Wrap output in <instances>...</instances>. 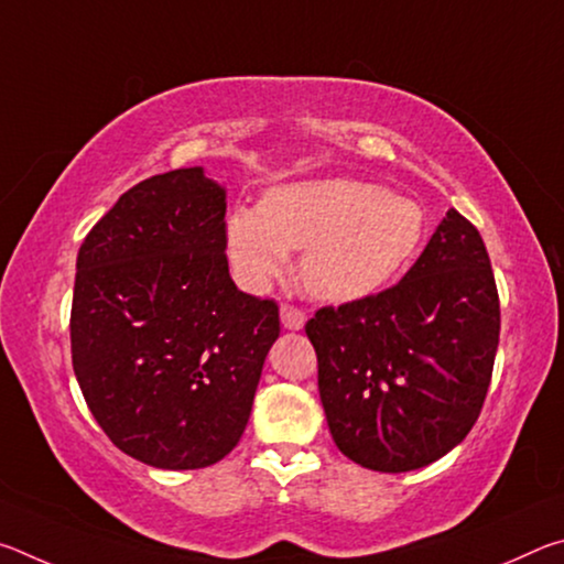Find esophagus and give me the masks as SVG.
Segmentation results:
<instances>
[{"label":"esophagus","mask_w":564,"mask_h":564,"mask_svg":"<svg viewBox=\"0 0 564 564\" xmlns=\"http://www.w3.org/2000/svg\"><path fill=\"white\" fill-rule=\"evenodd\" d=\"M281 323H283V328H289V330H301L305 323L303 308H299V305H291V303H281Z\"/></svg>","instance_id":"obj_1"}]
</instances>
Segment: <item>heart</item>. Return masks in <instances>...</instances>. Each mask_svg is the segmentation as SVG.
I'll return each instance as SVG.
<instances>
[{
	"label": "heart",
	"mask_w": 564,
	"mask_h": 564,
	"mask_svg": "<svg viewBox=\"0 0 564 564\" xmlns=\"http://www.w3.org/2000/svg\"><path fill=\"white\" fill-rule=\"evenodd\" d=\"M413 198L370 181L328 176L265 191L259 208L236 206L226 248L238 279L263 289L303 251L299 275L316 299L348 303L378 291L413 259L425 236Z\"/></svg>",
	"instance_id": "1"
}]
</instances>
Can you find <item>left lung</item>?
I'll return each instance as SVG.
<instances>
[{
    "instance_id": "8db88e82",
    "label": "left lung",
    "mask_w": 564,
    "mask_h": 564,
    "mask_svg": "<svg viewBox=\"0 0 564 564\" xmlns=\"http://www.w3.org/2000/svg\"><path fill=\"white\" fill-rule=\"evenodd\" d=\"M318 390L338 451L378 473H408L473 431L500 340V299L482 236L455 208L390 289L308 323Z\"/></svg>"
}]
</instances>
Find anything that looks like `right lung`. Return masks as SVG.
I'll use <instances>...</instances> for the list:
<instances>
[{
  "label": "right lung",
  "instance_id": "right-lung-1",
  "mask_svg": "<svg viewBox=\"0 0 564 564\" xmlns=\"http://www.w3.org/2000/svg\"><path fill=\"white\" fill-rule=\"evenodd\" d=\"M226 191L202 166L156 174L119 196L84 238L72 299V366L109 441L161 470L234 451L279 303L236 289Z\"/></svg>",
  "mask_w": 564,
  "mask_h": 564
}]
</instances>
